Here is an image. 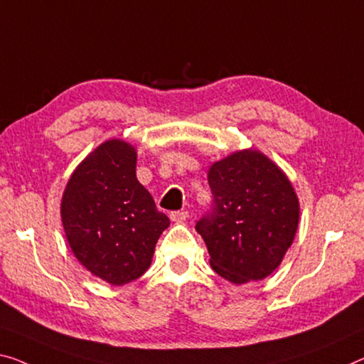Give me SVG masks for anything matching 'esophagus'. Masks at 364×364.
Wrapping results in <instances>:
<instances>
[{
    "mask_svg": "<svg viewBox=\"0 0 364 364\" xmlns=\"http://www.w3.org/2000/svg\"><path fill=\"white\" fill-rule=\"evenodd\" d=\"M189 217L188 210H173V213H170V219L173 222H184Z\"/></svg>",
    "mask_w": 364,
    "mask_h": 364,
    "instance_id": "34e87169",
    "label": "esophagus"
}]
</instances>
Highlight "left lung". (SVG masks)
Instances as JSON below:
<instances>
[{
    "mask_svg": "<svg viewBox=\"0 0 364 364\" xmlns=\"http://www.w3.org/2000/svg\"><path fill=\"white\" fill-rule=\"evenodd\" d=\"M213 209L196 222L210 267L234 284L264 279L283 262L299 224L291 181L258 150L235 151L209 168Z\"/></svg>",
    "mask_w": 364,
    "mask_h": 364,
    "instance_id": "obj_1",
    "label": "left lung"
}]
</instances>
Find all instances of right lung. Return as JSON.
<instances>
[{"mask_svg": "<svg viewBox=\"0 0 364 364\" xmlns=\"http://www.w3.org/2000/svg\"><path fill=\"white\" fill-rule=\"evenodd\" d=\"M137 151L124 140L101 144L77 166L62 198L68 245L83 267L114 286L149 269L170 219L135 176Z\"/></svg>", "mask_w": 364, "mask_h": 364, "instance_id": "obj_1", "label": "right lung"}]
</instances>
